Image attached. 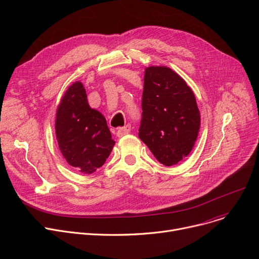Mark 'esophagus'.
<instances>
[{"mask_svg":"<svg viewBox=\"0 0 259 259\" xmlns=\"http://www.w3.org/2000/svg\"><path fill=\"white\" fill-rule=\"evenodd\" d=\"M130 131H131V127H130L129 125H127V126H125V127H122V128H118V130H117V132H116L117 138L124 137V135L128 134Z\"/></svg>","mask_w":259,"mask_h":259,"instance_id":"obj_1","label":"esophagus"}]
</instances>
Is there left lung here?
Wrapping results in <instances>:
<instances>
[{
	"mask_svg": "<svg viewBox=\"0 0 259 259\" xmlns=\"http://www.w3.org/2000/svg\"><path fill=\"white\" fill-rule=\"evenodd\" d=\"M140 139L156 159L172 166L191 152L200 115L194 93L168 67L145 70Z\"/></svg>",
	"mask_w": 259,
	"mask_h": 259,
	"instance_id": "obj_1",
	"label": "left lung"
}]
</instances>
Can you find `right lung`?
<instances>
[{
	"label": "right lung",
	"mask_w": 259,
	"mask_h": 259,
	"mask_svg": "<svg viewBox=\"0 0 259 259\" xmlns=\"http://www.w3.org/2000/svg\"><path fill=\"white\" fill-rule=\"evenodd\" d=\"M56 133L68 164L88 174L104 165L115 144L105 117L90 108L79 81L68 88L59 105Z\"/></svg>",
	"instance_id": "1"
}]
</instances>
